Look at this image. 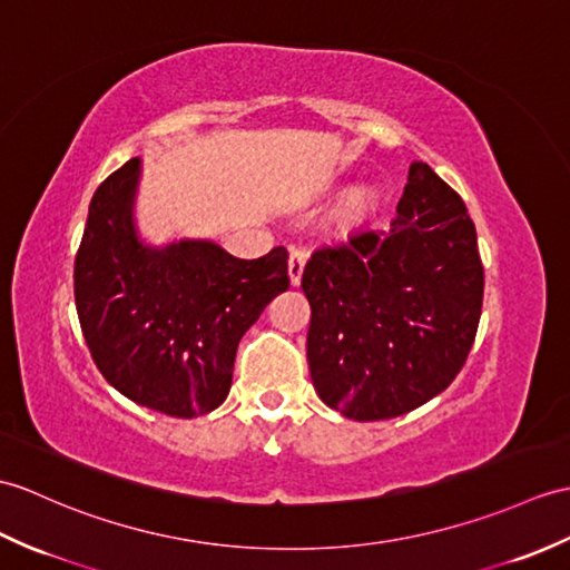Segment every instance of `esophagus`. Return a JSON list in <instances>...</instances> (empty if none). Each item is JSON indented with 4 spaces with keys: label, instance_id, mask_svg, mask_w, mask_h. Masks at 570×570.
Wrapping results in <instances>:
<instances>
[{
    "label": "esophagus",
    "instance_id": "obj_1",
    "mask_svg": "<svg viewBox=\"0 0 570 570\" xmlns=\"http://www.w3.org/2000/svg\"><path fill=\"white\" fill-rule=\"evenodd\" d=\"M303 267H306V253H303V249H291V255H288V279L294 286L301 284Z\"/></svg>",
    "mask_w": 570,
    "mask_h": 570
}]
</instances>
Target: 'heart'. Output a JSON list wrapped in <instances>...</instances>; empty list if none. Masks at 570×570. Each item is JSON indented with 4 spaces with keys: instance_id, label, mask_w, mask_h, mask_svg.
<instances>
[{
    "instance_id": "heart-1",
    "label": "heart",
    "mask_w": 570,
    "mask_h": 570,
    "mask_svg": "<svg viewBox=\"0 0 570 570\" xmlns=\"http://www.w3.org/2000/svg\"><path fill=\"white\" fill-rule=\"evenodd\" d=\"M374 208H376L374 194H368V191L352 194L347 202L337 208L340 228H345V230L360 228V225H364L368 218H372Z\"/></svg>"
}]
</instances>
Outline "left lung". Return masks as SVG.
<instances>
[{"label": "left lung", "instance_id": "1", "mask_svg": "<svg viewBox=\"0 0 570 570\" xmlns=\"http://www.w3.org/2000/svg\"><path fill=\"white\" fill-rule=\"evenodd\" d=\"M301 288L321 401L360 422L410 413L456 379L479 330L483 264L466 204L413 163L391 228L315 249Z\"/></svg>", "mask_w": 570, "mask_h": 570}]
</instances>
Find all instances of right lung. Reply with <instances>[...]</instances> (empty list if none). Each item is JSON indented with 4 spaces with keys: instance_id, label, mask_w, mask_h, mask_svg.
Wrapping results in <instances>:
<instances>
[{
    "instance_id": "obj_1",
    "label": "right lung",
    "mask_w": 570,
    "mask_h": 570,
    "mask_svg": "<svg viewBox=\"0 0 570 570\" xmlns=\"http://www.w3.org/2000/svg\"><path fill=\"white\" fill-rule=\"evenodd\" d=\"M140 160L91 196L75 257V306L91 360L111 386L171 417L216 410L235 352L267 303L288 288V253L237 259L206 240L148 247L134 228Z\"/></svg>"
}]
</instances>
